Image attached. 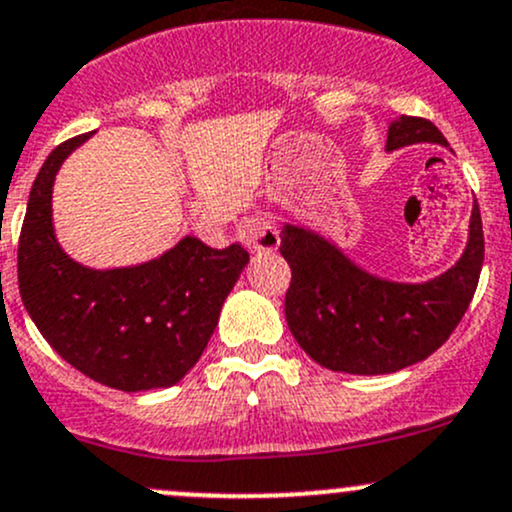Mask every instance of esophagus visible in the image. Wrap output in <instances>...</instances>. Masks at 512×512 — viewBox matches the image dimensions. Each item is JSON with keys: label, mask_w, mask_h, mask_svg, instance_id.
<instances>
[{"label": "esophagus", "mask_w": 512, "mask_h": 512, "mask_svg": "<svg viewBox=\"0 0 512 512\" xmlns=\"http://www.w3.org/2000/svg\"><path fill=\"white\" fill-rule=\"evenodd\" d=\"M238 238L252 252H274L279 247V228L265 216H247L240 221Z\"/></svg>", "instance_id": "obj_1"}]
</instances>
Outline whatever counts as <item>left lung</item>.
<instances>
[{
    "label": "left lung",
    "instance_id": "obj_1",
    "mask_svg": "<svg viewBox=\"0 0 512 512\" xmlns=\"http://www.w3.org/2000/svg\"><path fill=\"white\" fill-rule=\"evenodd\" d=\"M413 143L447 145V140L428 119L393 121L386 150ZM279 252L291 267L286 323L301 350L333 372L391 374L428 359L454 333L479 284L484 228L474 201L464 255L425 284L374 277L333 243L299 226L282 228Z\"/></svg>",
    "mask_w": 512,
    "mask_h": 512
}]
</instances>
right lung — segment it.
Instances as JSON below:
<instances>
[{"label": "right lung", "instance_id": "right-lung-1", "mask_svg": "<svg viewBox=\"0 0 512 512\" xmlns=\"http://www.w3.org/2000/svg\"><path fill=\"white\" fill-rule=\"evenodd\" d=\"M89 136L60 143L33 182L19 238L21 301L77 372L121 391L165 389L199 362L250 255L187 235L138 267L99 272L70 260L55 240L50 199L63 160Z\"/></svg>", "mask_w": 512, "mask_h": 512}]
</instances>
